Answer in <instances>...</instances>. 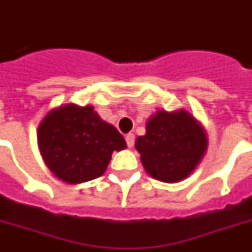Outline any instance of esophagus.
I'll use <instances>...</instances> for the list:
<instances>
[{"mask_svg":"<svg viewBox=\"0 0 252 252\" xmlns=\"http://www.w3.org/2000/svg\"><path fill=\"white\" fill-rule=\"evenodd\" d=\"M126 145L132 148L134 145V134L133 133H128L126 136Z\"/></svg>","mask_w":252,"mask_h":252,"instance_id":"34e87169","label":"esophagus"}]
</instances>
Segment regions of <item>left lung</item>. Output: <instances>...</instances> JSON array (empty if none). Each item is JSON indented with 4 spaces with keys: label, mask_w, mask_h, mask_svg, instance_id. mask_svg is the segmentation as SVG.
<instances>
[{
    "label": "left lung",
    "mask_w": 252,
    "mask_h": 252,
    "mask_svg": "<svg viewBox=\"0 0 252 252\" xmlns=\"http://www.w3.org/2000/svg\"><path fill=\"white\" fill-rule=\"evenodd\" d=\"M146 172L167 183L187 178L207 150L203 128L187 111H158L146 124V134L136 140Z\"/></svg>",
    "instance_id": "obj_1"
}]
</instances>
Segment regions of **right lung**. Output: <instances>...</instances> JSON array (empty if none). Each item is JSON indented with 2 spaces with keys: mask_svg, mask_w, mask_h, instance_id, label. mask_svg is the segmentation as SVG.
<instances>
[{
  "mask_svg": "<svg viewBox=\"0 0 252 252\" xmlns=\"http://www.w3.org/2000/svg\"><path fill=\"white\" fill-rule=\"evenodd\" d=\"M37 142L49 170L72 184L103 175L115 150L126 148L119 130L93 107L76 104L51 111L39 126Z\"/></svg>",
  "mask_w": 252,
  "mask_h": 252,
  "instance_id": "1",
  "label": "right lung"
}]
</instances>
